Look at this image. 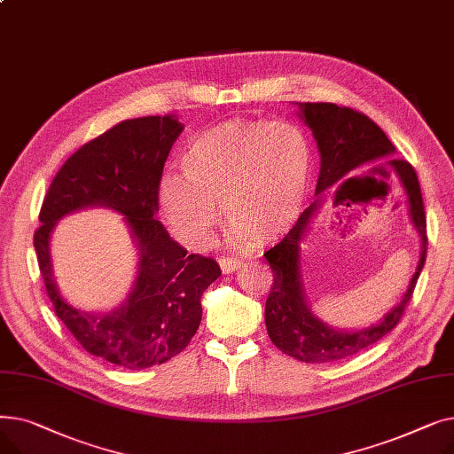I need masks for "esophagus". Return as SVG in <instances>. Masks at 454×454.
<instances>
[{
	"label": "esophagus",
	"mask_w": 454,
	"mask_h": 454,
	"mask_svg": "<svg viewBox=\"0 0 454 454\" xmlns=\"http://www.w3.org/2000/svg\"><path fill=\"white\" fill-rule=\"evenodd\" d=\"M243 261L239 257H219V267L223 270V274H231L235 272L237 269H241Z\"/></svg>",
	"instance_id": "1"
}]
</instances>
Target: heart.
Listing matches in <instances>:
<instances>
[{
    "instance_id": "heart-1",
    "label": "heart",
    "mask_w": 454,
    "mask_h": 454,
    "mask_svg": "<svg viewBox=\"0 0 454 454\" xmlns=\"http://www.w3.org/2000/svg\"><path fill=\"white\" fill-rule=\"evenodd\" d=\"M184 178L165 175L158 204L189 248L209 241L217 206L239 241L278 239L298 221L311 184L313 153L303 130L287 121H228L185 147Z\"/></svg>"
}]
</instances>
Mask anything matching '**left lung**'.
Masks as SVG:
<instances>
[{
  "label": "left lung",
  "instance_id": "8db88e82",
  "mask_svg": "<svg viewBox=\"0 0 454 454\" xmlns=\"http://www.w3.org/2000/svg\"><path fill=\"white\" fill-rule=\"evenodd\" d=\"M296 115L313 132L320 153V173L315 200L296 221L283 241L265 257L274 272V283L265 305V324L276 348L301 363H333L375 344L397 325L412 298L427 255V221L421 189L412 165L392 158L395 147L370 117L333 103H293ZM391 160H388L387 158ZM387 159L408 199L410 216L420 237V259L408 291L383 318L363 330H339L324 323L306 300L301 274V243L323 205L330 188L346 176L375 160Z\"/></svg>",
  "mask_w": 454,
  "mask_h": 454
}]
</instances>
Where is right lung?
I'll return each mask as SVG.
<instances>
[{
  "instance_id": "1",
  "label": "right lung",
  "mask_w": 454,
  "mask_h": 454,
  "mask_svg": "<svg viewBox=\"0 0 454 454\" xmlns=\"http://www.w3.org/2000/svg\"><path fill=\"white\" fill-rule=\"evenodd\" d=\"M184 125L175 114L129 119L91 139L60 167L40 211L35 250L57 317L81 346L125 370L163 364L202 320L200 298L221 276L217 261L187 254L156 219L163 163ZM105 207L122 215L137 247V278L110 312L71 306L52 272L51 235L71 212Z\"/></svg>"
}]
</instances>
